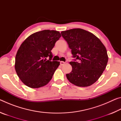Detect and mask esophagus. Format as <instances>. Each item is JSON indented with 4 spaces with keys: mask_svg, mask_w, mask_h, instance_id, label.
Returning a JSON list of instances; mask_svg holds the SVG:
<instances>
[{
    "mask_svg": "<svg viewBox=\"0 0 121 121\" xmlns=\"http://www.w3.org/2000/svg\"><path fill=\"white\" fill-rule=\"evenodd\" d=\"M65 64V62H63V61H60V65H63Z\"/></svg>",
    "mask_w": 121,
    "mask_h": 121,
    "instance_id": "obj_1",
    "label": "esophagus"
}]
</instances>
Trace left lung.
<instances>
[{
	"mask_svg": "<svg viewBox=\"0 0 121 121\" xmlns=\"http://www.w3.org/2000/svg\"><path fill=\"white\" fill-rule=\"evenodd\" d=\"M71 50L72 71L66 77L73 84L80 87L95 83L107 65L108 57L105 46L93 34L82 29L61 32Z\"/></svg>",
	"mask_w": 121,
	"mask_h": 121,
	"instance_id": "8db88e82",
	"label": "left lung"
}]
</instances>
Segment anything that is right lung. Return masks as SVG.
Wrapping results in <instances>:
<instances>
[{
    "label": "right lung",
    "mask_w": 121,
    "mask_h": 121,
    "mask_svg": "<svg viewBox=\"0 0 121 121\" xmlns=\"http://www.w3.org/2000/svg\"><path fill=\"white\" fill-rule=\"evenodd\" d=\"M60 37L58 31L44 30L32 34L21 45L15 56V69L27 86H43L52 79L60 62L52 61L51 50Z\"/></svg>",
    "instance_id": "right-lung-1"
}]
</instances>
